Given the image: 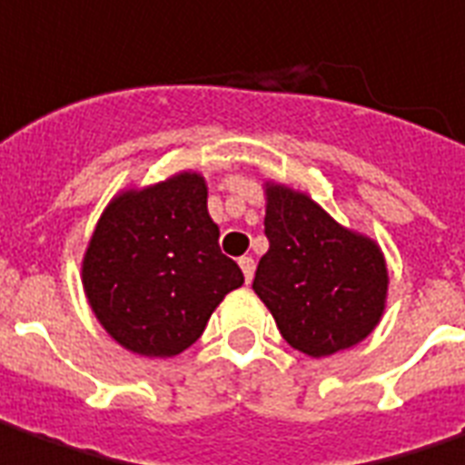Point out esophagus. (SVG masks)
Wrapping results in <instances>:
<instances>
[{
	"instance_id": "1",
	"label": "esophagus",
	"mask_w": 465,
	"mask_h": 465,
	"mask_svg": "<svg viewBox=\"0 0 465 465\" xmlns=\"http://www.w3.org/2000/svg\"><path fill=\"white\" fill-rule=\"evenodd\" d=\"M240 268H242V275H245V283H251L252 273H255V261H252L251 255H242L240 258Z\"/></svg>"
}]
</instances>
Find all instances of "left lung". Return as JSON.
Instances as JSON below:
<instances>
[{"mask_svg": "<svg viewBox=\"0 0 465 465\" xmlns=\"http://www.w3.org/2000/svg\"><path fill=\"white\" fill-rule=\"evenodd\" d=\"M268 252L252 291L281 334L309 357L354 347L372 331L387 296V268L370 238L334 223L306 194L268 187Z\"/></svg>", "mask_w": 465, "mask_h": 465, "instance_id": "8db88e82", "label": "left lung"}]
</instances>
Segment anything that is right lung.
Returning <instances> with one entry per match:
<instances>
[{"label": "right lung", "instance_id": "right-lung-1", "mask_svg": "<svg viewBox=\"0 0 465 465\" xmlns=\"http://www.w3.org/2000/svg\"><path fill=\"white\" fill-rule=\"evenodd\" d=\"M217 238L200 174L111 202L83 261L85 296L105 331L143 357L194 344L217 303L245 281Z\"/></svg>", "mask_w": 465, "mask_h": 465}]
</instances>
